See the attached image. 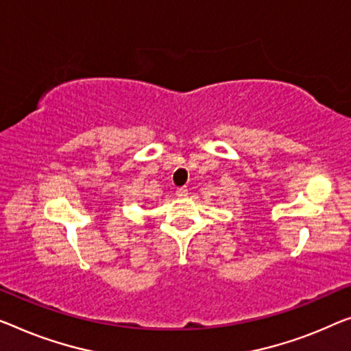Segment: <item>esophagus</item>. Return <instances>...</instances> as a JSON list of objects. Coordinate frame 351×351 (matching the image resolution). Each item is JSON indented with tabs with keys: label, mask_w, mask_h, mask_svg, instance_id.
<instances>
[{
	"label": "esophagus",
	"mask_w": 351,
	"mask_h": 351,
	"mask_svg": "<svg viewBox=\"0 0 351 351\" xmlns=\"http://www.w3.org/2000/svg\"><path fill=\"white\" fill-rule=\"evenodd\" d=\"M176 195L181 197V198H184V197L189 195V189H187V187H178Z\"/></svg>",
	"instance_id": "obj_1"
}]
</instances>
